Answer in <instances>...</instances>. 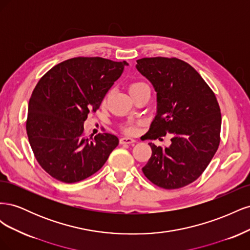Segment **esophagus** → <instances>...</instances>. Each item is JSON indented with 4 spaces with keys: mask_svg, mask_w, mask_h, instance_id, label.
Returning <instances> with one entry per match:
<instances>
[{
    "mask_svg": "<svg viewBox=\"0 0 250 250\" xmlns=\"http://www.w3.org/2000/svg\"><path fill=\"white\" fill-rule=\"evenodd\" d=\"M120 143L121 144H134L135 143V140L131 139V138H128V137H124L122 139H120Z\"/></svg>",
    "mask_w": 250,
    "mask_h": 250,
    "instance_id": "obj_1",
    "label": "esophagus"
}]
</instances>
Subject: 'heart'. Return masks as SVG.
<instances>
[{"mask_svg": "<svg viewBox=\"0 0 250 250\" xmlns=\"http://www.w3.org/2000/svg\"><path fill=\"white\" fill-rule=\"evenodd\" d=\"M147 85L145 84V83L143 82H134L132 83V84L129 86V93L130 92H133V90H137V89H140L142 87H146ZM123 129L127 132V133H134L135 131H137V128H135V126L132 124V123H128L126 125L123 126Z\"/></svg>", "mask_w": 250, "mask_h": 250, "instance_id": "heart-1", "label": "heart"}]
</instances>
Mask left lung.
Masks as SVG:
<instances>
[{
  "mask_svg": "<svg viewBox=\"0 0 250 250\" xmlns=\"http://www.w3.org/2000/svg\"><path fill=\"white\" fill-rule=\"evenodd\" d=\"M135 67L156 93V113L146 139L172 135L169 147L149 143L152 155L142 170L167 190L190 185L206 170L220 143L216 96L198 72L180 59L142 58Z\"/></svg>",
  "mask_w": 250,
  "mask_h": 250,
  "instance_id": "obj_1",
  "label": "left lung"
}]
</instances>
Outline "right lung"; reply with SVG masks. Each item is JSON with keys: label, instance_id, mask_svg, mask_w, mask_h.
Listing matches in <instances>:
<instances>
[{"label": "right lung", "instance_id": "obj_1", "mask_svg": "<svg viewBox=\"0 0 250 250\" xmlns=\"http://www.w3.org/2000/svg\"><path fill=\"white\" fill-rule=\"evenodd\" d=\"M126 65L100 57L72 58L52 67L37 83L26 129L37 162L52 177L74 184L92 176L119 145L110 133L84 138L83 125Z\"/></svg>", "mask_w": 250, "mask_h": 250}]
</instances>
